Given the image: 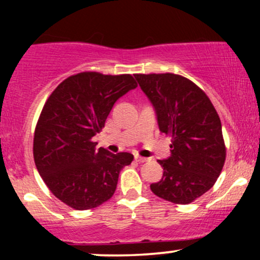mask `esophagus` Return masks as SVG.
I'll return each mask as SVG.
<instances>
[{
    "instance_id": "34e87169",
    "label": "esophagus",
    "mask_w": 260,
    "mask_h": 260,
    "mask_svg": "<svg viewBox=\"0 0 260 260\" xmlns=\"http://www.w3.org/2000/svg\"><path fill=\"white\" fill-rule=\"evenodd\" d=\"M134 160H136L137 162H145V161H148L147 157L139 156V155H136V156H134Z\"/></svg>"
}]
</instances>
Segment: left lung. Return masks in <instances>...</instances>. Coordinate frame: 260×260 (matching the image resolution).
Masks as SVG:
<instances>
[{
    "label": "left lung",
    "instance_id": "8db88e82",
    "mask_svg": "<svg viewBox=\"0 0 260 260\" xmlns=\"http://www.w3.org/2000/svg\"><path fill=\"white\" fill-rule=\"evenodd\" d=\"M155 107L162 133L171 137V156L157 160L162 178L150 184L155 196L189 204L208 192L226 160L221 121L208 95L180 74H136Z\"/></svg>",
    "mask_w": 260,
    "mask_h": 260
}]
</instances>
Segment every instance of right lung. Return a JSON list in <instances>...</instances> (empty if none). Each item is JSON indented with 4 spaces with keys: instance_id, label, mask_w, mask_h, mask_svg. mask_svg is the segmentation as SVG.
Instances as JSON below:
<instances>
[{
    "instance_id": "add662e5",
    "label": "right lung",
    "mask_w": 260,
    "mask_h": 260,
    "mask_svg": "<svg viewBox=\"0 0 260 260\" xmlns=\"http://www.w3.org/2000/svg\"><path fill=\"white\" fill-rule=\"evenodd\" d=\"M131 74L80 72L66 78L47 98L35 127L37 169L56 198L76 210L109 201L129 153L96 149L92 138L105 127L115 103L137 88Z\"/></svg>"
}]
</instances>
